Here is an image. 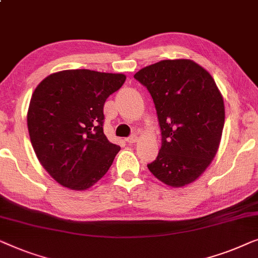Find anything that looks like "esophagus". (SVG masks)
Returning <instances> with one entry per match:
<instances>
[{
	"instance_id": "obj_1",
	"label": "esophagus",
	"mask_w": 258,
	"mask_h": 258,
	"mask_svg": "<svg viewBox=\"0 0 258 258\" xmlns=\"http://www.w3.org/2000/svg\"><path fill=\"white\" fill-rule=\"evenodd\" d=\"M125 140H126V143H128V144H134L138 140V137L136 136V134H133V136L126 138Z\"/></svg>"
}]
</instances>
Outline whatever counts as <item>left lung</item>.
<instances>
[{
	"label": "left lung",
	"mask_w": 258,
	"mask_h": 258,
	"mask_svg": "<svg viewBox=\"0 0 258 258\" xmlns=\"http://www.w3.org/2000/svg\"><path fill=\"white\" fill-rule=\"evenodd\" d=\"M151 93L161 148L147 167L162 182L182 187L215 157L224 125L223 98L212 76L189 59H167L134 75Z\"/></svg>",
	"instance_id": "left-lung-1"
}]
</instances>
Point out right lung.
<instances>
[{"instance_id":"add662e5","label":"right lung","mask_w":258,"mask_h":258,"mask_svg":"<svg viewBox=\"0 0 258 258\" xmlns=\"http://www.w3.org/2000/svg\"><path fill=\"white\" fill-rule=\"evenodd\" d=\"M126 76L64 70L39 83L28 110V130L39 162L61 186L88 189L120 151L104 134V104Z\"/></svg>"}]
</instances>
